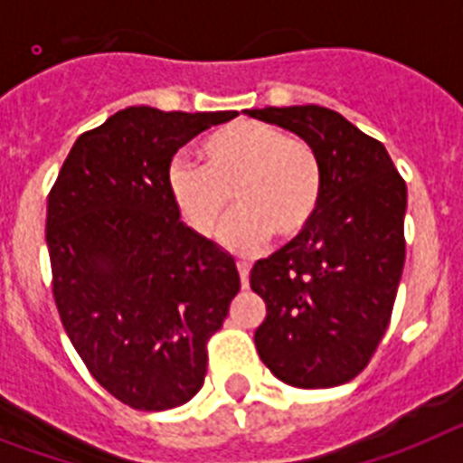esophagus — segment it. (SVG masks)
Masks as SVG:
<instances>
[{
  "instance_id": "1",
  "label": "esophagus",
  "mask_w": 463,
  "mask_h": 463,
  "mask_svg": "<svg viewBox=\"0 0 463 463\" xmlns=\"http://www.w3.org/2000/svg\"><path fill=\"white\" fill-rule=\"evenodd\" d=\"M249 270H251V265L247 260H237V272H240V281H242V288L249 287Z\"/></svg>"
}]
</instances>
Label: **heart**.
<instances>
[{
  "instance_id": "heart-1",
  "label": "heart",
  "mask_w": 463,
  "mask_h": 463,
  "mask_svg": "<svg viewBox=\"0 0 463 463\" xmlns=\"http://www.w3.org/2000/svg\"><path fill=\"white\" fill-rule=\"evenodd\" d=\"M324 163L303 137L242 118L219 128L203 142V167L172 160L167 193L179 219L195 235L212 237L231 212L235 216L221 240L235 254L249 256L275 235L298 240L324 200Z\"/></svg>"
}]
</instances>
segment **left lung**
<instances>
[{
  "label": "left lung",
  "instance_id": "8db88e82",
  "mask_svg": "<svg viewBox=\"0 0 463 463\" xmlns=\"http://www.w3.org/2000/svg\"><path fill=\"white\" fill-rule=\"evenodd\" d=\"M249 116L296 132L324 163L315 223L251 268L268 315L259 356L281 382L337 387L373 359L392 321L405 263L408 188L384 144L319 107H265Z\"/></svg>",
  "mask_w": 463,
  "mask_h": 463
}]
</instances>
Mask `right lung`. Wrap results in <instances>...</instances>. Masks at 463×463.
<instances>
[{"instance_id":"add662e5","label":"right lung","mask_w":463,"mask_h":463,"mask_svg":"<svg viewBox=\"0 0 463 463\" xmlns=\"http://www.w3.org/2000/svg\"><path fill=\"white\" fill-rule=\"evenodd\" d=\"M235 116L128 107L76 139L48 193L62 326L90 375L135 410L200 392L209 337L240 291L232 256L184 226L167 193L172 156Z\"/></svg>"}]
</instances>
